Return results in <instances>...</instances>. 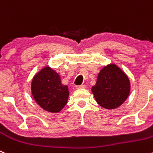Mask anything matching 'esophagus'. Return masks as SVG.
Here are the masks:
<instances>
[{
  "instance_id": "34e87169",
  "label": "esophagus",
  "mask_w": 153,
  "mask_h": 153,
  "mask_svg": "<svg viewBox=\"0 0 153 153\" xmlns=\"http://www.w3.org/2000/svg\"><path fill=\"white\" fill-rule=\"evenodd\" d=\"M76 88L77 89H84V88H85V85H78V86H76Z\"/></svg>"
}]
</instances>
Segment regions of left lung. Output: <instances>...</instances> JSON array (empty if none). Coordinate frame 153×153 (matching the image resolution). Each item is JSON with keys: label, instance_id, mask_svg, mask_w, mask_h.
<instances>
[{"label": "left lung", "instance_id": "8db88e82", "mask_svg": "<svg viewBox=\"0 0 153 153\" xmlns=\"http://www.w3.org/2000/svg\"><path fill=\"white\" fill-rule=\"evenodd\" d=\"M94 98L100 106L114 109L127 100L131 91L129 78L115 63L105 65L100 71L96 85L91 88Z\"/></svg>", "mask_w": 153, "mask_h": 153}]
</instances>
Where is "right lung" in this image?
<instances>
[{
    "label": "right lung",
    "mask_w": 153,
    "mask_h": 153,
    "mask_svg": "<svg viewBox=\"0 0 153 153\" xmlns=\"http://www.w3.org/2000/svg\"><path fill=\"white\" fill-rule=\"evenodd\" d=\"M31 91L38 105L51 113L60 112L66 105L69 96L68 86L62 85L60 75L48 65L34 75Z\"/></svg>",
    "instance_id": "add662e5"
}]
</instances>
